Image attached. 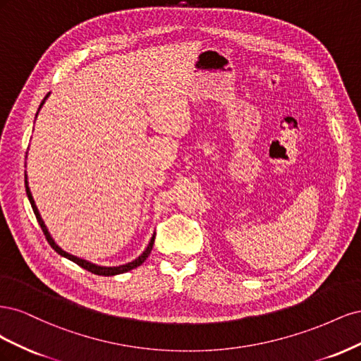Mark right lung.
<instances>
[{"instance_id": "obj_1", "label": "right lung", "mask_w": 361, "mask_h": 361, "mask_svg": "<svg viewBox=\"0 0 361 361\" xmlns=\"http://www.w3.org/2000/svg\"><path fill=\"white\" fill-rule=\"evenodd\" d=\"M48 96H49V93L45 96V99L42 101V104H40V106H39V108H42V105L45 104V101H47V97H48ZM25 191H27V195H28V200H30V203H31L32 211H35V215H36L37 221H39V224H40V227H42L43 235H45V238H47V241L49 243V245H51L54 250H56L60 256H63V257H66V259H69V260L75 262L76 265H80L81 268H84V269H87V271H90L92 274H97V276H117V274H123V272H128V271H130V269H134V268L140 267V265L143 264V262L147 259V256L150 255L152 247H154V243H155V235L152 236V239H150V243H149L147 248L143 251V255L138 256L135 260L129 262V264H126V265H120V267H99V265H94V264H92V262H87V260H84V259H80V257H76V256H72V255L66 253V251L61 250L56 243H54V239L51 238V235H49V232H48V228H47L45 223H43L42 216H40V214H39V211H37V206H36L35 200H32V195H31V192H30L27 178H25Z\"/></svg>"}]
</instances>
